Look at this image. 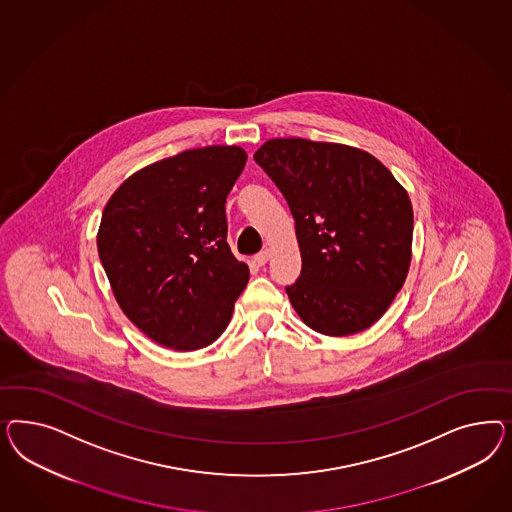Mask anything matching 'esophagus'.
Masks as SVG:
<instances>
[{
  "mask_svg": "<svg viewBox=\"0 0 512 512\" xmlns=\"http://www.w3.org/2000/svg\"><path fill=\"white\" fill-rule=\"evenodd\" d=\"M268 259H270V251L268 249H264V251L255 255V263L259 264V266H264V264L268 263Z\"/></svg>",
  "mask_w": 512,
  "mask_h": 512,
  "instance_id": "esophagus-1",
  "label": "esophagus"
}]
</instances>
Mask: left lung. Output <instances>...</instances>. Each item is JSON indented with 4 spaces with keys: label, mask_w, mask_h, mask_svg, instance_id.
<instances>
[{
    "label": "left lung",
    "mask_w": 512,
    "mask_h": 512,
    "mask_svg": "<svg viewBox=\"0 0 512 512\" xmlns=\"http://www.w3.org/2000/svg\"><path fill=\"white\" fill-rule=\"evenodd\" d=\"M253 159L295 217L302 272L285 291L300 319L325 336L370 328L409 272L407 191L379 159L345 144L272 139Z\"/></svg>",
    "instance_id": "8db88e82"
}]
</instances>
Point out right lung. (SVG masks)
Here are the masks:
<instances>
[{
	"instance_id": "1",
	"label": "right lung",
	"mask_w": 512,
	"mask_h": 512,
	"mask_svg": "<svg viewBox=\"0 0 512 512\" xmlns=\"http://www.w3.org/2000/svg\"><path fill=\"white\" fill-rule=\"evenodd\" d=\"M240 146H206L152 163L110 197L97 251L133 325L174 351L223 334L248 264L227 244L225 202L246 167Z\"/></svg>"
}]
</instances>
